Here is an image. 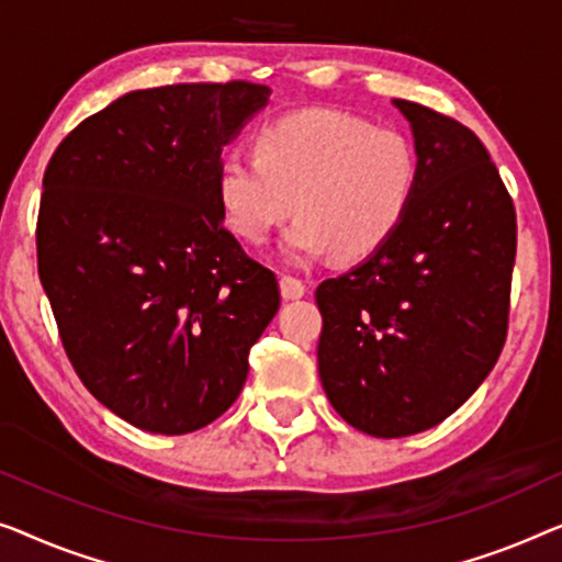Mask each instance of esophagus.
Returning <instances> with one entry per match:
<instances>
[{"label": "esophagus", "instance_id": "34e87169", "mask_svg": "<svg viewBox=\"0 0 562 562\" xmlns=\"http://www.w3.org/2000/svg\"><path fill=\"white\" fill-rule=\"evenodd\" d=\"M280 292H282L284 300H297V297L305 295L307 288H305L303 280L290 278V274H282V278H280Z\"/></svg>", "mask_w": 562, "mask_h": 562}]
</instances>
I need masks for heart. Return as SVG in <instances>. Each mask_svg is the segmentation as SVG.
I'll return each instance as SVG.
<instances>
[{"instance_id": "1", "label": "heart", "mask_w": 562, "mask_h": 562, "mask_svg": "<svg viewBox=\"0 0 562 562\" xmlns=\"http://www.w3.org/2000/svg\"><path fill=\"white\" fill-rule=\"evenodd\" d=\"M417 157L405 134L338 112H303L267 124L255 155L232 153L216 170L226 226L265 244L290 216L282 257L305 265L334 251L357 262L384 247L415 199Z\"/></svg>"}]
</instances>
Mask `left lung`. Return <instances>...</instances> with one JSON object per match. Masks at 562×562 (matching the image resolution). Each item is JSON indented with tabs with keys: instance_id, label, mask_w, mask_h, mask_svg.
Here are the masks:
<instances>
[{
	"instance_id": "1",
	"label": "left lung",
	"mask_w": 562,
	"mask_h": 562,
	"mask_svg": "<svg viewBox=\"0 0 562 562\" xmlns=\"http://www.w3.org/2000/svg\"><path fill=\"white\" fill-rule=\"evenodd\" d=\"M417 155L415 199L392 239L318 284V371L330 405L374 438L453 415L499 359L517 216L469 126L394 99Z\"/></svg>"
}]
</instances>
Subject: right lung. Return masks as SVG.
<instances>
[{"label": "right lung", "mask_w": 562, "mask_h": 562, "mask_svg": "<svg viewBox=\"0 0 562 562\" xmlns=\"http://www.w3.org/2000/svg\"><path fill=\"white\" fill-rule=\"evenodd\" d=\"M259 83L124 93L60 142L43 178L37 272L93 397L183 436L224 415L280 307L272 270L226 232L221 149L270 104Z\"/></svg>", "instance_id": "add662e5"}]
</instances>
